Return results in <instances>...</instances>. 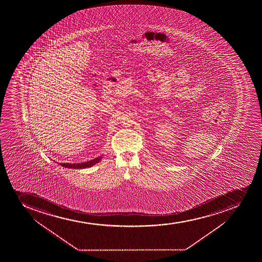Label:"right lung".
Segmentation results:
<instances>
[{
  "instance_id": "obj_1",
  "label": "right lung",
  "mask_w": 262,
  "mask_h": 262,
  "mask_svg": "<svg viewBox=\"0 0 262 262\" xmlns=\"http://www.w3.org/2000/svg\"><path fill=\"white\" fill-rule=\"evenodd\" d=\"M101 157H97V158L95 159V160H92L91 161H87V162H83V163L81 164H72V165H68V167L71 166V168L73 167L74 169H79V168H88V167H91V166H93L94 165H96V163H98L99 161H101ZM67 166V165H66Z\"/></svg>"
}]
</instances>
